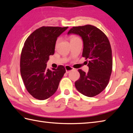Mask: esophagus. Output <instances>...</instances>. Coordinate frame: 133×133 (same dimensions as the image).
<instances>
[{
	"label": "esophagus",
	"mask_w": 133,
	"mask_h": 133,
	"mask_svg": "<svg viewBox=\"0 0 133 133\" xmlns=\"http://www.w3.org/2000/svg\"><path fill=\"white\" fill-rule=\"evenodd\" d=\"M65 69H66V72L67 73V74H68V73H69L70 71L74 70V69H73L72 67L69 66H68V65H67V66H65Z\"/></svg>",
	"instance_id": "34e87169"
}]
</instances>
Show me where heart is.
Here are the masks:
<instances>
[{"instance_id":"heart-1","label":"heart","mask_w":133,"mask_h":133,"mask_svg":"<svg viewBox=\"0 0 133 133\" xmlns=\"http://www.w3.org/2000/svg\"><path fill=\"white\" fill-rule=\"evenodd\" d=\"M79 39V38L76 36H71V37H70V41L74 40V39Z\"/></svg>"}]
</instances>
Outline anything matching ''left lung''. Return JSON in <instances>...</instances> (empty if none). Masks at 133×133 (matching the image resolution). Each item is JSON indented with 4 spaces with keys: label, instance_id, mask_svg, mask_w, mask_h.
<instances>
[{
    "label": "left lung",
    "instance_id": "left-lung-1",
    "mask_svg": "<svg viewBox=\"0 0 133 133\" xmlns=\"http://www.w3.org/2000/svg\"><path fill=\"white\" fill-rule=\"evenodd\" d=\"M71 34L82 39V56L89 59L88 72L78 70L80 78L75 82V87L84 95L94 97L106 88L111 74L112 51L109 41L101 30L91 25L73 27L67 34Z\"/></svg>",
    "mask_w": 133,
    "mask_h": 133
}]
</instances>
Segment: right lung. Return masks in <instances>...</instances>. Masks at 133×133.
I'll return each mask as SVG.
<instances>
[{"label": "right lung", "mask_w": 133, "mask_h": 133, "mask_svg": "<svg viewBox=\"0 0 133 133\" xmlns=\"http://www.w3.org/2000/svg\"><path fill=\"white\" fill-rule=\"evenodd\" d=\"M68 27H41L26 39L22 49L21 74L25 87L34 98L44 100L56 91L66 72L63 66L47 68L49 56L54 55L58 37Z\"/></svg>", "instance_id": "1"}]
</instances>
